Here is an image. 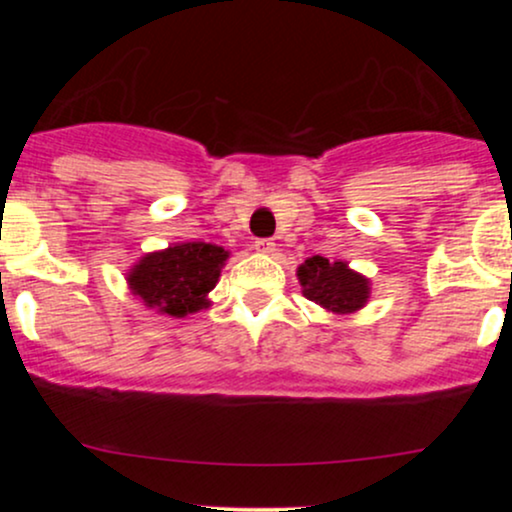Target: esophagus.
<instances>
[{
	"mask_svg": "<svg viewBox=\"0 0 512 512\" xmlns=\"http://www.w3.org/2000/svg\"><path fill=\"white\" fill-rule=\"evenodd\" d=\"M274 240L272 238H260V240H255V250L260 252V255H272L274 252Z\"/></svg>",
	"mask_w": 512,
	"mask_h": 512,
	"instance_id": "esophagus-1",
	"label": "esophagus"
}]
</instances>
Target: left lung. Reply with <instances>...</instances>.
Returning a JSON list of instances; mask_svg holds the SVG:
<instances>
[{
  "label": "left lung",
  "mask_w": 512,
  "mask_h": 512,
  "mask_svg": "<svg viewBox=\"0 0 512 512\" xmlns=\"http://www.w3.org/2000/svg\"><path fill=\"white\" fill-rule=\"evenodd\" d=\"M303 296L325 308L327 313L349 315L361 310L370 296V281L346 262H330L313 255L298 267Z\"/></svg>",
  "instance_id": "left-lung-1"
}]
</instances>
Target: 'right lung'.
Segmentation results:
<instances>
[{"label": "right lung", "mask_w": 512, "mask_h": 512, "mask_svg": "<svg viewBox=\"0 0 512 512\" xmlns=\"http://www.w3.org/2000/svg\"><path fill=\"white\" fill-rule=\"evenodd\" d=\"M228 250L211 243H178L149 252L127 274L134 296L161 315L185 317L207 308Z\"/></svg>", "instance_id": "right-lung-1"}]
</instances>
